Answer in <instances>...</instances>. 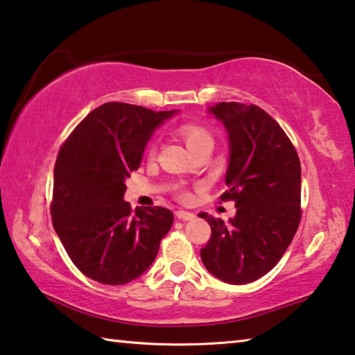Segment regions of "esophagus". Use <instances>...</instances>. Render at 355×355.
Listing matches in <instances>:
<instances>
[{"label":"esophagus","mask_w":355,"mask_h":355,"mask_svg":"<svg viewBox=\"0 0 355 355\" xmlns=\"http://www.w3.org/2000/svg\"><path fill=\"white\" fill-rule=\"evenodd\" d=\"M176 217L179 220H192L195 219V214L189 211H176Z\"/></svg>","instance_id":"34e87169"}]
</instances>
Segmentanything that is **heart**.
<instances>
[{"label":"heart","mask_w":355,"mask_h":355,"mask_svg":"<svg viewBox=\"0 0 355 355\" xmlns=\"http://www.w3.org/2000/svg\"><path fill=\"white\" fill-rule=\"evenodd\" d=\"M181 135L189 150L198 146H212V136L198 125H184L181 127Z\"/></svg>","instance_id":"1"}]
</instances>
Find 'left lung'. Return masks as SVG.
Here are the masks:
<instances>
[{"label": "left lung", "mask_w": 355, "mask_h": 355, "mask_svg": "<svg viewBox=\"0 0 355 355\" xmlns=\"http://www.w3.org/2000/svg\"><path fill=\"white\" fill-rule=\"evenodd\" d=\"M208 114L228 136V190L236 214L222 219L200 212L211 225L201 260L212 276L228 284H248L266 275L297 233L302 166L295 147L270 114L254 105L217 103Z\"/></svg>", "instance_id": "8db88e82"}]
</instances>
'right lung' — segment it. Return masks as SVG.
<instances>
[{"label":"right lung","mask_w":355,"mask_h":355,"mask_svg":"<svg viewBox=\"0 0 355 355\" xmlns=\"http://www.w3.org/2000/svg\"><path fill=\"white\" fill-rule=\"evenodd\" d=\"M178 111L127 103L94 109L64 141L53 168L52 223L73 263L87 277L122 286L139 277L170 232V209L136 208L123 200L152 135Z\"/></svg>","instance_id":"right-lung-1"}]
</instances>
